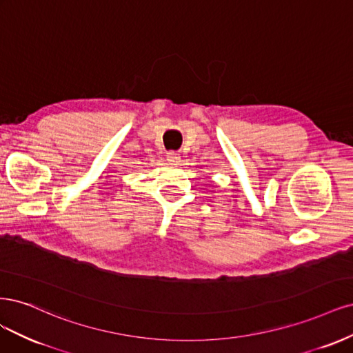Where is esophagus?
I'll use <instances>...</instances> for the list:
<instances>
[{"mask_svg": "<svg viewBox=\"0 0 353 353\" xmlns=\"http://www.w3.org/2000/svg\"><path fill=\"white\" fill-rule=\"evenodd\" d=\"M167 161L170 164H179L180 163V154H177L174 151L167 152Z\"/></svg>", "mask_w": 353, "mask_h": 353, "instance_id": "34e87169", "label": "esophagus"}]
</instances>
